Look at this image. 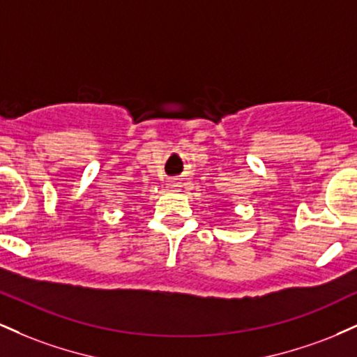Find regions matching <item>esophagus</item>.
I'll return each instance as SVG.
<instances>
[{
  "instance_id": "34e87169",
  "label": "esophagus",
  "mask_w": 357,
  "mask_h": 357,
  "mask_svg": "<svg viewBox=\"0 0 357 357\" xmlns=\"http://www.w3.org/2000/svg\"><path fill=\"white\" fill-rule=\"evenodd\" d=\"M176 188H178V184H173V190L176 191Z\"/></svg>"
}]
</instances>
